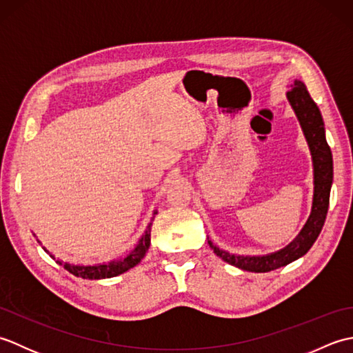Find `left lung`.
<instances>
[{
  "mask_svg": "<svg viewBox=\"0 0 353 353\" xmlns=\"http://www.w3.org/2000/svg\"><path fill=\"white\" fill-rule=\"evenodd\" d=\"M290 88L291 89L287 92V100L292 112H294L299 124H301L312 159L314 194L311 214L302 230L299 232V235L288 245L267 254L229 253L220 249L219 245H215L208 236V244L211 245L216 256H220L230 265L245 270V272L267 273L302 258L316 243L327 214L329 196H331V186L334 181V163L331 148H329L326 141L323 118H321L320 109L311 99L303 81L294 80V83H291Z\"/></svg>",
  "mask_w": 353,
  "mask_h": 353,
  "instance_id": "8db88e82",
  "label": "left lung"
}]
</instances>
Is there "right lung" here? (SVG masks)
<instances>
[{"mask_svg":"<svg viewBox=\"0 0 353 353\" xmlns=\"http://www.w3.org/2000/svg\"><path fill=\"white\" fill-rule=\"evenodd\" d=\"M157 214V209L153 211V216L150 223L147 224V229L144 230V234L139 238V241L137 243V245L133 247V250L130 253H127V256L124 258H117V259H112L108 262H100V264H71V262H65L62 259L56 258L54 254H52L47 247H43L42 243L37 239V243L42 245V249L47 252L52 259H56L57 264L63 265L66 270H68L70 273H72L74 276L77 277H83V279H108V277H114L118 274H123L127 270L133 268L134 265H138L139 262L142 261V258L145 256V253L148 252V247H150V234H152V224L154 220V215ZM36 236V234H33ZM37 238V236H36Z\"/></svg>","mask_w":353,"mask_h":353,"instance_id":"1","label":"right lung"}]
</instances>
